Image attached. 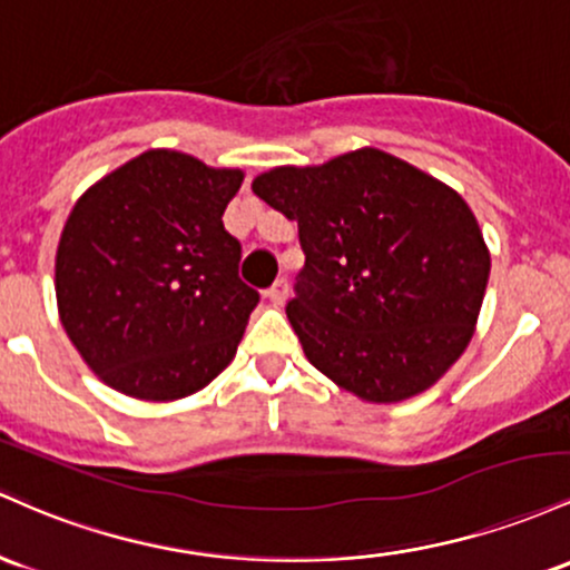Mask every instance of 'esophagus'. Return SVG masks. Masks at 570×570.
I'll return each mask as SVG.
<instances>
[{
    "label": "esophagus",
    "mask_w": 570,
    "mask_h": 570,
    "mask_svg": "<svg viewBox=\"0 0 570 570\" xmlns=\"http://www.w3.org/2000/svg\"><path fill=\"white\" fill-rule=\"evenodd\" d=\"M266 296H268V302H272V304H283L285 298H287V279H285V277H279L277 283H274L272 287H268Z\"/></svg>",
    "instance_id": "esophagus-1"
}]
</instances>
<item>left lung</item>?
<instances>
[{"label": "left lung", "instance_id": "1", "mask_svg": "<svg viewBox=\"0 0 570 570\" xmlns=\"http://www.w3.org/2000/svg\"><path fill=\"white\" fill-rule=\"evenodd\" d=\"M253 194L298 223L306 255L285 306L306 357L376 404L423 393L471 342L490 277L474 213L387 153L279 166Z\"/></svg>", "mask_w": 570, "mask_h": 570}]
</instances>
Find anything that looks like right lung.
Masks as SVG:
<instances>
[{
	"label": "right lung",
	"instance_id": "right-lung-1",
	"mask_svg": "<svg viewBox=\"0 0 570 570\" xmlns=\"http://www.w3.org/2000/svg\"><path fill=\"white\" fill-rule=\"evenodd\" d=\"M239 169L147 150L88 188L63 226L56 298L67 336L107 385L185 399L236 353L258 291L223 213Z\"/></svg>",
	"mask_w": 570,
	"mask_h": 570
}]
</instances>
